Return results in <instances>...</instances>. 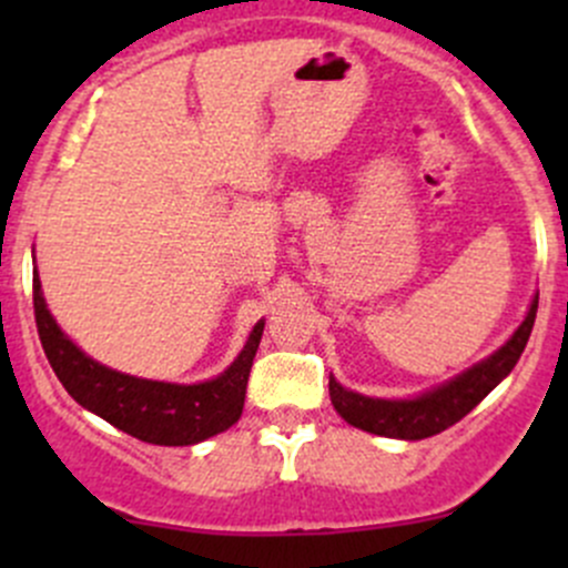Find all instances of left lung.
Here are the masks:
<instances>
[{
    "instance_id": "obj_1",
    "label": "left lung",
    "mask_w": 568,
    "mask_h": 568,
    "mask_svg": "<svg viewBox=\"0 0 568 568\" xmlns=\"http://www.w3.org/2000/svg\"><path fill=\"white\" fill-rule=\"evenodd\" d=\"M538 311V296L532 300L528 318L523 321L511 341L503 348H497L489 359L478 363L475 368L464 371L448 385L437 387V390L420 395L412 400H385V398H368L346 390L337 385L329 376V398L337 415L352 426L363 428V432L379 434V437H395V439H426L434 434L445 432L454 423H459L464 415L475 409L480 400L486 398L517 365L523 357L528 337L532 332V321H536Z\"/></svg>"
}]
</instances>
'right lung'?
<instances>
[{
    "instance_id": "right-lung-1",
    "label": "right lung",
    "mask_w": 568,
    "mask_h": 568,
    "mask_svg": "<svg viewBox=\"0 0 568 568\" xmlns=\"http://www.w3.org/2000/svg\"><path fill=\"white\" fill-rule=\"evenodd\" d=\"M32 302L40 343L57 379L73 400L120 432L151 445H194L225 432L242 417L263 321L255 324L247 346L225 374L203 385H168L118 374L84 357L45 311L38 272L32 274Z\"/></svg>"
}]
</instances>
